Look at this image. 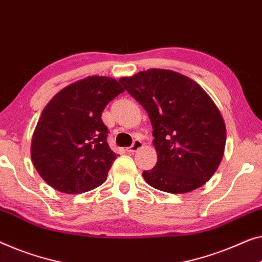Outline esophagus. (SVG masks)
<instances>
[{
	"mask_svg": "<svg viewBox=\"0 0 262 262\" xmlns=\"http://www.w3.org/2000/svg\"><path fill=\"white\" fill-rule=\"evenodd\" d=\"M143 145H144V144L140 142V140L136 139L135 142H134V144H132L130 147H127L126 151H127V152H136V151L139 150L140 147H143Z\"/></svg>",
	"mask_w": 262,
	"mask_h": 262,
	"instance_id": "34e87169",
	"label": "esophagus"
}]
</instances>
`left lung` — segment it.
<instances>
[{
	"label": "left lung",
	"instance_id": "left-lung-1",
	"mask_svg": "<svg viewBox=\"0 0 262 262\" xmlns=\"http://www.w3.org/2000/svg\"><path fill=\"white\" fill-rule=\"evenodd\" d=\"M152 124L157 163L143 171L151 187L185 194L210 180L222 161L226 124L206 91L175 71L150 68L120 78Z\"/></svg>",
	"mask_w": 262,
	"mask_h": 262
}]
</instances>
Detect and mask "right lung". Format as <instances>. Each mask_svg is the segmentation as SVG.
<instances>
[{
	"label": "right lung",
	"mask_w": 262,
	"mask_h": 262,
	"mask_svg": "<svg viewBox=\"0 0 262 262\" xmlns=\"http://www.w3.org/2000/svg\"><path fill=\"white\" fill-rule=\"evenodd\" d=\"M123 92L116 79L92 75L66 86L46 105L34 130L30 157L53 189L81 194L106 181L118 155L106 142L101 113Z\"/></svg>",
	"instance_id": "1"
}]
</instances>
